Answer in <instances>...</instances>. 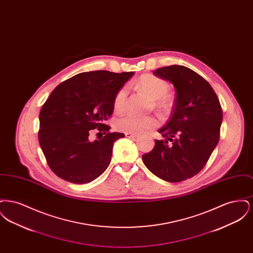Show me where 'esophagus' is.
Segmentation results:
<instances>
[{
    "mask_svg": "<svg viewBox=\"0 0 253 253\" xmlns=\"http://www.w3.org/2000/svg\"><path fill=\"white\" fill-rule=\"evenodd\" d=\"M125 136L126 137H130V138H133V137H137L138 134L137 133H133V132H125Z\"/></svg>",
    "mask_w": 253,
    "mask_h": 253,
    "instance_id": "34e87169",
    "label": "esophagus"
}]
</instances>
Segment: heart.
Instances as JSON below:
<instances>
[{"label": "heart", "mask_w": 253, "mask_h": 253, "mask_svg": "<svg viewBox=\"0 0 253 253\" xmlns=\"http://www.w3.org/2000/svg\"><path fill=\"white\" fill-rule=\"evenodd\" d=\"M137 86L147 95L157 100V106L161 108H169L171 105V100L169 97V84L163 79L153 75H144L137 81ZM128 94L126 86L121 88L114 98V109L116 112H122L125 105V99ZM160 121L154 116H137L134 114H127L116 121V128L125 132L141 133L150 129L159 126Z\"/></svg>", "instance_id": "heart-1"}]
</instances>
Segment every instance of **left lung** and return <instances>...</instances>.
Listing matches in <instances>:
<instances>
[{
	"label": "left lung",
	"mask_w": 253,
	"mask_h": 253,
	"mask_svg": "<svg viewBox=\"0 0 253 253\" xmlns=\"http://www.w3.org/2000/svg\"><path fill=\"white\" fill-rule=\"evenodd\" d=\"M176 91L171 117L158 132L155 148L142 156L145 166L168 182L192 178L204 168L220 137L222 107L214 90L199 74L182 65L157 69Z\"/></svg>",
	"instance_id": "1"
}]
</instances>
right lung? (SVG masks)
<instances>
[{
  "mask_svg": "<svg viewBox=\"0 0 253 253\" xmlns=\"http://www.w3.org/2000/svg\"><path fill=\"white\" fill-rule=\"evenodd\" d=\"M133 72L99 70L78 74L58 85L40 112L39 142L50 169L63 180L84 184L102 174L111 162L114 142L124 137L105 125L114 98ZM106 133L94 143L90 129Z\"/></svg>",
  "mask_w": 253,
  "mask_h": 253,
  "instance_id": "obj_1",
  "label": "right lung"
}]
</instances>
